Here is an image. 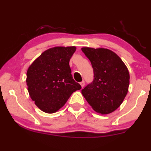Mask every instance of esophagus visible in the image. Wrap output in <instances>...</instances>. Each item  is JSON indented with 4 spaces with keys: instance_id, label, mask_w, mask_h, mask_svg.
<instances>
[{
    "instance_id": "esophagus-1",
    "label": "esophagus",
    "mask_w": 151,
    "mask_h": 151,
    "mask_svg": "<svg viewBox=\"0 0 151 151\" xmlns=\"http://www.w3.org/2000/svg\"><path fill=\"white\" fill-rule=\"evenodd\" d=\"M80 85H81V86L82 87V88H83V87L84 86V85H85V83H84V81H81V82H80Z\"/></svg>"
}]
</instances>
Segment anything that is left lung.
<instances>
[{"label": "left lung", "mask_w": 151, "mask_h": 151, "mask_svg": "<svg viewBox=\"0 0 151 151\" xmlns=\"http://www.w3.org/2000/svg\"><path fill=\"white\" fill-rule=\"evenodd\" d=\"M93 69V82L81 93L94 111L111 113L120 106L128 92L129 72L115 52L104 48H81Z\"/></svg>", "instance_id": "8db88e82"}]
</instances>
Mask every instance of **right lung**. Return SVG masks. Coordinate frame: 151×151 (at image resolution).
Here are the masks:
<instances>
[{"instance_id":"obj_1","label":"right lung","mask_w":151,"mask_h":151,"mask_svg":"<svg viewBox=\"0 0 151 151\" xmlns=\"http://www.w3.org/2000/svg\"><path fill=\"white\" fill-rule=\"evenodd\" d=\"M75 50V46L50 48L29 67L27 89L31 99L43 112H56L73 92L81 88L72 78L69 65Z\"/></svg>"}]
</instances>
